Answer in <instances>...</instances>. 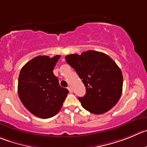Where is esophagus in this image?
<instances>
[{"mask_svg":"<svg viewBox=\"0 0 147 147\" xmlns=\"http://www.w3.org/2000/svg\"><path fill=\"white\" fill-rule=\"evenodd\" d=\"M67 88H68V90H69V92L72 93V87H71V86H69V87Z\"/></svg>","mask_w":147,"mask_h":147,"instance_id":"34e87169","label":"esophagus"}]
</instances>
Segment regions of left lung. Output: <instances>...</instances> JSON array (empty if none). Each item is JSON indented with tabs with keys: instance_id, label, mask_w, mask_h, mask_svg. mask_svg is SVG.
I'll list each match as a JSON object with an SVG mask.
<instances>
[{
	"instance_id": "1",
	"label": "left lung",
	"mask_w": 147,
	"mask_h": 147,
	"mask_svg": "<svg viewBox=\"0 0 147 147\" xmlns=\"http://www.w3.org/2000/svg\"><path fill=\"white\" fill-rule=\"evenodd\" d=\"M65 59L86 87V95L78 97L85 109L100 115L117 104L123 91V75L108 55L90 50L80 55H67Z\"/></svg>"
}]
</instances>
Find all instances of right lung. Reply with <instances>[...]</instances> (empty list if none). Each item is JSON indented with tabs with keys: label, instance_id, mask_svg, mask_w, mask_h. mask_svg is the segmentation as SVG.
I'll return each mask as SVG.
<instances>
[{
	"label": "right lung",
	"instance_id": "obj_1",
	"mask_svg": "<svg viewBox=\"0 0 147 147\" xmlns=\"http://www.w3.org/2000/svg\"><path fill=\"white\" fill-rule=\"evenodd\" d=\"M60 55L38 56L24 64L18 81V94L26 109L40 118L53 117L61 109L69 90L61 87L53 68Z\"/></svg>",
	"mask_w": 147,
	"mask_h": 147
}]
</instances>
